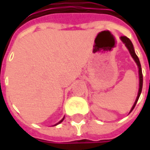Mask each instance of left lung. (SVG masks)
Segmentation results:
<instances>
[{"instance_id": "1", "label": "left lung", "mask_w": 150, "mask_h": 150, "mask_svg": "<svg viewBox=\"0 0 150 150\" xmlns=\"http://www.w3.org/2000/svg\"><path fill=\"white\" fill-rule=\"evenodd\" d=\"M120 39H121V41L125 44V46H126V47L128 48V50L129 51L130 55L132 56V57L134 58V60L135 61V62L137 63V66H138V67H139V93H138L137 98H136L135 102H134V105H133L132 108H131V110H130L129 112H131L132 111H133V109L134 108L136 103H137V102H138L139 98V96H140V94H141L142 88H143V74H142V69H141V65H140V62H139V59L138 56L136 55L135 52H134V46H133L132 42H131V41H130L129 39L127 38V37H125V36L121 37Z\"/></svg>"}]
</instances>
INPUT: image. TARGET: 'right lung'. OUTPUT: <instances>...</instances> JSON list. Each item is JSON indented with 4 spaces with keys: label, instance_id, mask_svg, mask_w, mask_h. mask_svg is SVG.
Segmentation results:
<instances>
[{
    "label": "right lung",
    "instance_id": "1",
    "mask_svg": "<svg viewBox=\"0 0 150 150\" xmlns=\"http://www.w3.org/2000/svg\"><path fill=\"white\" fill-rule=\"evenodd\" d=\"M63 119H64V118H62V120H61V121H59V122H58V123H57V124H55V125H57V124H60V123H62V121H63Z\"/></svg>",
    "mask_w": 150,
    "mask_h": 150
}]
</instances>
